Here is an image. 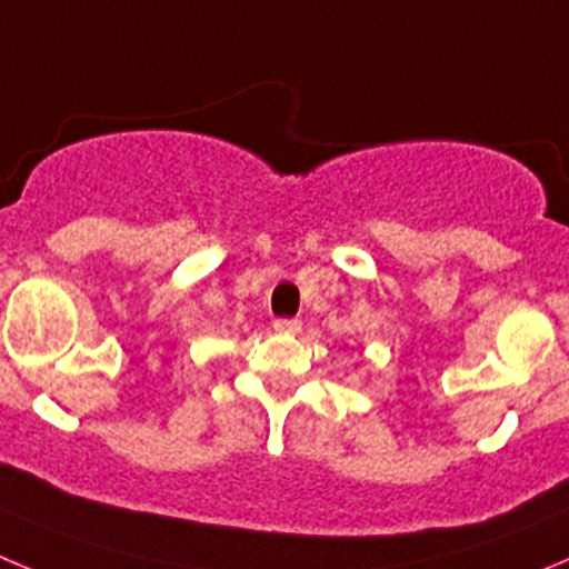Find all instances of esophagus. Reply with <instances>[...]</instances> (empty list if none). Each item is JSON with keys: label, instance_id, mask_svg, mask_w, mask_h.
Masks as SVG:
<instances>
[{"label": "esophagus", "instance_id": "1", "mask_svg": "<svg viewBox=\"0 0 569 569\" xmlns=\"http://www.w3.org/2000/svg\"><path fill=\"white\" fill-rule=\"evenodd\" d=\"M300 328H302L300 319H278V322H274V330H278V333H283V336L300 333Z\"/></svg>", "mask_w": 569, "mask_h": 569}]
</instances>
